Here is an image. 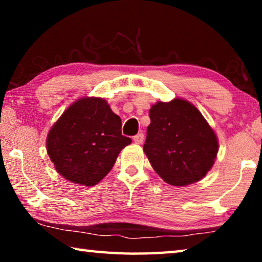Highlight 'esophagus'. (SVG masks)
Instances as JSON below:
<instances>
[{
	"instance_id": "obj_1",
	"label": "esophagus",
	"mask_w": 262,
	"mask_h": 262,
	"mask_svg": "<svg viewBox=\"0 0 262 262\" xmlns=\"http://www.w3.org/2000/svg\"><path fill=\"white\" fill-rule=\"evenodd\" d=\"M133 140H134V142H135V143H137V144L143 143V141H144L143 133H139V134H136L134 137H133Z\"/></svg>"
}]
</instances>
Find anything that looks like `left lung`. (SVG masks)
I'll return each instance as SVG.
<instances>
[{"label": "left lung", "mask_w": 262, "mask_h": 262, "mask_svg": "<svg viewBox=\"0 0 262 262\" xmlns=\"http://www.w3.org/2000/svg\"><path fill=\"white\" fill-rule=\"evenodd\" d=\"M149 117L143 150L157 174L173 186L202 179L214 165L219 142L200 111L177 98L152 105Z\"/></svg>", "instance_id": "1"}]
</instances>
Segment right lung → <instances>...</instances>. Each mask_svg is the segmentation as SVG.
<instances>
[{
	"instance_id": "obj_1",
	"label": "right lung",
	"mask_w": 262,
	"mask_h": 262,
	"mask_svg": "<svg viewBox=\"0 0 262 262\" xmlns=\"http://www.w3.org/2000/svg\"><path fill=\"white\" fill-rule=\"evenodd\" d=\"M121 119L101 98H82L64 111L47 136V154L59 173L84 186L98 184L130 144Z\"/></svg>"
}]
</instances>
